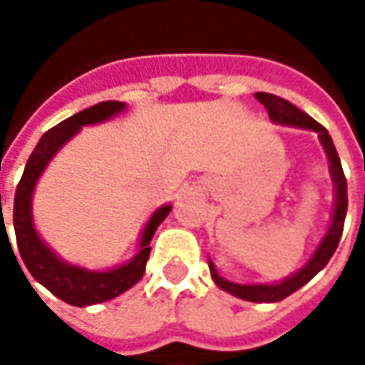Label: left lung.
Instances as JSON below:
<instances>
[{"label":"left lung","instance_id":"1","mask_svg":"<svg viewBox=\"0 0 365 365\" xmlns=\"http://www.w3.org/2000/svg\"><path fill=\"white\" fill-rule=\"evenodd\" d=\"M256 99L266 107V111H268V115H270V120L274 123L294 125V128L313 130V132L319 133L321 146H323L327 158H329L331 180H333V187H335V209H333L329 230L325 233V237L321 240L315 254L311 256V259L302 266L299 272L290 274V276H287L284 280H280L276 284H237V282H230V280L221 278L217 270H215V264L209 259L211 276H213L215 284L221 290L250 302H278L290 297L292 292H297L301 287H304L317 272H321L327 266L331 256L335 254L339 240H341V233H344L345 215H347V180H345L341 160H339L337 150L333 146L329 132L319 121L313 120L311 115H307L304 111H301L297 106H292L290 101L278 97V95H272V93H256Z\"/></svg>","mask_w":365,"mask_h":365}]
</instances>
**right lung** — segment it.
<instances>
[{"label":"right lung","mask_w":365,"mask_h":365,"mask_svg":"<svg viewBox=\"0 0 365 365\" xmlns=\"http://www.w3.org/2000/svg\"><path fill=\"white\" fill-rule=\"evenodd\" d=\"M123 109H125V103H121V101H103V103H97L89 109H83L73 118L54 125L36 144L34 152L26 162L20 185L16 189L14 230H16V242H18L21 259H24L28 272L34 276V280L48 288L54 297H58L61 301L68 302L73 307H89V304H97V302L111 301V299L120 297L121 292H125L128 288H132L135 282H140V278L146 272V262L150 258V242L154 237V232L158 230V225L173 209L170 205L158 207L142 232L138 254L128 264H121L111 270H87V268L64 262L42 242V237L36 232L34 219H32V195H34L38 178L48 166V162L75 133H78L83 125H93V123L111 120ZM7 242H9V237H7Z\"/></svg>","instance_id":"obj_1"}]
</instances>
